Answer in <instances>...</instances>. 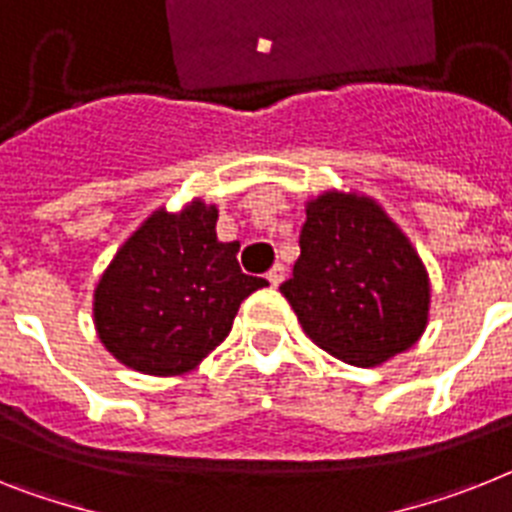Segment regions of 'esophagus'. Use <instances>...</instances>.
Masks as SVG:
<instances>
[{"instance_id": "1", "label": "esophagus", "mask_w": 512, "mask_h": 512, "mask_svg": "<svg viewBox=\"0 0 512 512\" xmlns=\"http://www.w3.org/2000/svg\"><path fill=\"white\" fill-rule=\"evenodd\" d=\"M283 278H286V268H283L281 263H276L273 268L268 270V281H270V286H273V289H276V286H281Z\"/></svg>"}]
</instances>
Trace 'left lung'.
<instances>
[{
  "instance_id": "8db88e82",
  "label": "left lung",
  "mask_w": 512,
  "mask_h": 512,
  "mask_svg": "<svg viewBox=\"0 0 512 512\" xmlns=\"http://www.w3.org/2000/svg\"><path fill=\"white\" fill-rule=\"evenodd\" d=\"M299 260L281 294L322 351L377 367L409 351L429 322L427 265L375 197L325 190L304 203Z\"/></svg>"
}]
</instances>
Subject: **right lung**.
Masks as SVG:
<instances>
[{"label": "right lung", "instance_id": "obj_1", "mask_svg": "<svg viewBox=\"0 0 512 512\" xmlns=\"http://www.w3.org/2000/svg\"><path fill=\"white\" fill-rule=\"evenodd\" d=\"M200 197L156 208L111 257L93 291V325L117 362L153 377L187 375L229 336L239 304L268 286L242 273L239 242L216 234Z\"/></svg>", "mask_w": 512, "mask_h": 512}]
</instances>
